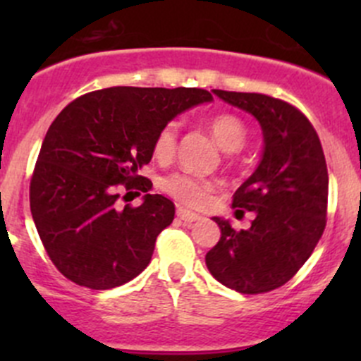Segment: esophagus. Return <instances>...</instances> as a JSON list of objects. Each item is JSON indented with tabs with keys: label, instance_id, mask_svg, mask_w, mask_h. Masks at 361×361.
Returning a JSON list of instances; mask_svg holds the SVG:
<instances>
[{
	"label": "esophagus",
	"instance_id": "obj_1",
	"mask_svg": "<svg viewBox=\"0 0 361 361\" xmlns=\"http://www.w3.org/2000/svg\"><path fill=\"white\" fill-rule=\"evenodd\" d=\"M176 216L180 218L181 221H185V224H194V221L201 220V216H199V214L192 213V211L183 209V207H178V209H176Z\"/></svg>",
	"mask_w": 361,
	"mask_h": 361
}]
</instances>
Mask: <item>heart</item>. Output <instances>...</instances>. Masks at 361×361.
Wrapping results in <instances>:
<instances>
[{
  "label": "heart",
  "instance_id": "1",
  "mask_svg": "<svg viewBox=\"0 0 361 361\" xmlns=\"http://www.w3.org/2000/svg\"><path fill=\"white\" fill-rule=\"evenodd\" d=\"M207 127H209L216 143L225 152H231V154L239 150L248 140V126H246L241 116L234 115V113H218V115L211 116ZM176 126L166 123L155 134L154 143H152V155L160 162H167V160L173 159L174 152H176ZM160 188L169 197H173L174 201L183 204V206L199 207L207 201V197L216 188V185H214V181L194 176V174L174 173L160 181Z\"/></svg>",
  "mask_w": 361,
  "mask_h": 361
}]
</instances>
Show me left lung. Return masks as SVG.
<instances>
[{"mask_svg":"<svg viewBox=\"0 0 361 361\" xmlns=\"http://www.w3.org/2000/svg\"><path fill=\"white\" fill-rule=\"evenodd\" d=\"M251 113L264 130V157L235 190L232 207L255 211L248 231L213 218L221 238L206 255L214 279L239 293H267L288 283L322 239L329 171L314 127L293 104L258 92L213 90Z\"/></svg>","mask_w":361,"mask_h":361,"instance_id":"8db88e82","label":"left lung"}]
</instances>
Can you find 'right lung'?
<instances>
[{
  "label": "right lung",
  "mask_w": 361,
  "mask_h": 361,
  "mask_svg": "<svg viewBox=\"0 0 361 361\" xmlns=\"http://www.w3.org/2000/svg\"><path fill=\"white\" fill-rule=\"evenodd\" d=\"M211 99L204 89L110 87L76 97L56 116L32 171L29 204L43 248L64 278L110 290L150 264L174 204L148 194L152 181L141 167L152 160L160 127ZM122 193H145V201L120 208Z\"/></svg>",
  "instance_id": "obj_1"
}]
</instances>
